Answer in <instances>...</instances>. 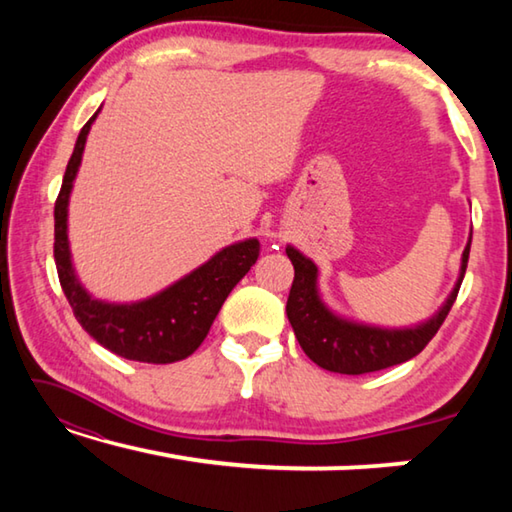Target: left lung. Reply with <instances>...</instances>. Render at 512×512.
Masks as SVG:
<instances>
[{"instance_id": "1", "label": "left lung", "mask_w": 512, "mask_h": 512, "mask_svg": "<svg viewBox=\"0 0 512 512\" xmlns=\"http://www.w3.org/2000/svg\"><path fill=\"white\" fill-rule=\"evenodd\" d=\"M472 235L461 257V271L452 293L436 314L411 327H379L350 320L325 305L318 289V266L298 248L287 246L293 264V284L287 300V316L300 348L316 366L341 375H363L397 366L424 350L447 318L465 277Z\"/></svg>"}]
</instances>
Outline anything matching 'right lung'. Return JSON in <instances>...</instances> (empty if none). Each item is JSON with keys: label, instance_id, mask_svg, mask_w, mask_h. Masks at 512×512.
Returning <instances> with one entry per match:
<instances>
[{"label": "right lung", "instance_id": "obj_1", "mask_svg": "<svg viewBox=\"0 0 512 512\" xmlns=\"http://www.w3.org/2000/svg\"><path fill=\"white\" fill-rule=\"evenodd\" d=\"M101 108L81 128L74 153L67 162L63 187L54 207V257L69 305L81 327L103 348L119 357L144 363H173L187 359L210 332L225 298L237 287L259 257V241L244 239L225 246L192 273L180 277L144 300L106 302L92 298L72 264L67 239V207L76 173H79L85 140Z\"/></svg>", "mask_w": 512, "mask_h": 512}]
</instances>
